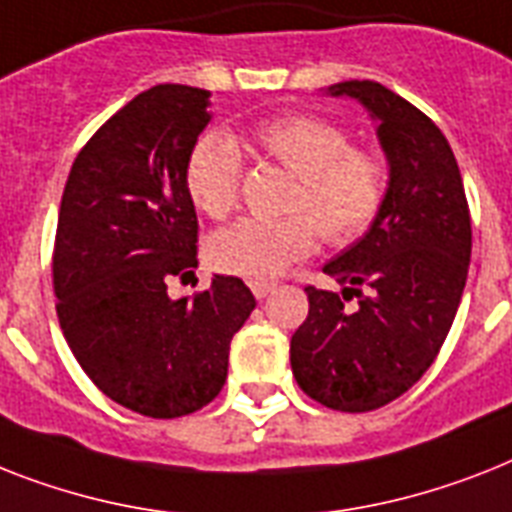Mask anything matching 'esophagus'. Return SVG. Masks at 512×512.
<instances>
[{"label": "esophagus", "mask_w": 512, "mask_h": 512, "mask_svg": "<svg viewBox=\"0 0 512 512\" xmlns=\"http://www.w3.org/2000/svg\"><path fill=\"white\" fill-rule=\"evenodd\" d=\"M249 289H252V294H255L257 299H265L273 289H276V281H252Z\"/></svg>", "instance_id": "34e87169"}]
</instances>
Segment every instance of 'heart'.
<instances>
[{"mask_svg":"<svg viewBox=\"0 0 512 512\" xmlns=\"http://www.w3.org/2000/svg\"><path fill=\"white\" fill-rule=\"evenodd\" d=\"M252 141L268 160L284 165L297 184L289 191L281 220L244 218L207 242V260L226 276L268 281L323 242L344 247L373 226L386 199L384 157L352 147L342 126L315 115H281L257 123ZM184 184L191 202L220 220L239 205L242 155L220 131L199 136L186 157Z\"/></svg>","mask_w":512,"mask_h":512,"instance_id":"heart-1","label":"heart"}]
</instances>
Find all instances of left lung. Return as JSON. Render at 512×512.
<instances>
[{
    "instance_id": "obj_1",
    "label": "left lung",
    "mask_w": 512,
    "mask_h": 512,
    "mask_svg": "<svg viewBox=\"0 0 512 512\" xmlns=\"http://www.w3.org/2000/svg\"><path fill=\"white\" fill-rule=\"evenodd\" d=\"M328 94L371 112L389 186L368 234L323 265L342 294L305 289L292 373L315 402L368 413L405 394L442 350L468 278L471 213L450 141L429 115L376 81L334 83ZM352 296L358 307L347 311Z\"/></svg>"
}]
</instances>
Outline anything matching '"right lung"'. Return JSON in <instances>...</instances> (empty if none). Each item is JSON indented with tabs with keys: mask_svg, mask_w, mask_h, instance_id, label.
Masks as SVG:
<instances>
[{
	"mask_svg": "<svg viewBox=\"0 0 512 512\" xmlns=\"http://www.w3.org/2000/svg\"><path fill=\"white\" fill-rule=\"evenodd\" d=\"M210 91L160 83L86 141L62 191L52 278L65 342L112 402L181 418L220 394L228 347L255 297L242 278L170 299L197 268L186 157L210 123Z\"/></svg>",
	"mask_w": 512,
	"mask_h": 512,
	"instance_id": "1",
	"label": "right lung"
}]
</instances>
